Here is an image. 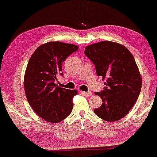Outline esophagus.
I'll list each match as a JSON object with an SVG mask.
<instances>
[{"mask_svg": "<svg viewBox=\"0 0 157 157\" xmlns=\"http://www.w3.org/2000/svg\"><path fill=\"white\" fill-rule=\"evenodd\" d=\"M83 94H85L86 96H91L92 95V93L91 91H87V92H82Z\"/></svg>", "mask_w": 157, "mask_h": 157, "instance_id": "obj_1", "label": "esophagus"}]
</instances>
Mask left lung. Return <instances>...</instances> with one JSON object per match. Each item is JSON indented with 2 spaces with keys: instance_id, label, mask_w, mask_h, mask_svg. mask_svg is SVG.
<instances>
[{
  "instance_id": "1",
  "label": "left lung",
  "mask_w": 157,
  "mask_h": 157,
  "mask_svg": "<svg viewBox=\"0 0 157 157\" xmlns=\"http://www.w3.org/2000/svg\"><path fill=\"white\" fill-rule=\"evenodd\" d=\"M84 53L95 65L97 76L106 80L104 89L95 93L103 103L94 113L106 121L122 119L138 99L142 84L134 56L123 45L107 40L86 46Z\"/></svg>"
}]
</instances>
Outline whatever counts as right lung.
Wrapping results in <instances>:
<instances>
[{
    "instance_id": "add662e5",
    "label": "right lung",
    "mask_w": 157,
    "mask_h": 157,
    "mask_svg": "<svg viewBox=\"0 0 157 157\" xmlns=\"http://www.w3.org/2000/svg\"><path fill=\"white\" fill-rule=\"evenodd\" d=\"M78 49L76 45L48 42L30 58L24 75L25 94L33 110L45 121L59 123L71 112L73 98L78 91L59 87L55 82L63 76V62Z\"/></svg>"
}]
</instances>
